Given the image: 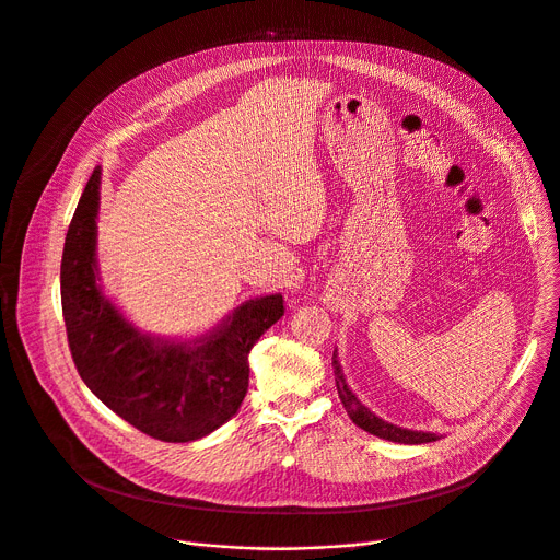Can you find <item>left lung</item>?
<instances>
[{
	"label": "left lung",
	"instance_id": "left-lung-1",
	"mask_svg": "<svg viewBox=\"0 0 560 560\" xmlns=\"http://www.w3.org/2000/svg\"><path fill=\"white\" fill-rule=\"evenodd\" d=\"M331 366H334V378H336V389H338V398L347 411V416L351 418V422L355 427H360L362 431L376 435L381 440H389V442H398V444H427V442H435L440 440L438 433H427V431H413V429H402L398 424L385 422L383 418H378L369 407H364L355 394L349 389L345 374L338 362V353L334 349L331 355Z\"/></svg>",
	"mask_w": 560,
	"mask_h": 560
}]
</instances>
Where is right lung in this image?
I'll return each mask as SVG.
<instances>
[{"label":"right lung","instance_id":"add662e5","mask_svg":"<svg viewBox=\"0 0 560 560\" xmlns=\"http://www.w3.org/2000/svg\"><path fill=\"white\" fill-rule=\"evenodd\" d=\"M98 205L101 166L85 184L61 259L63 320L79 376L138 431L162 442H196L237 413L248 392V353L283 316V296L244 301L196 338L144 334L103 292Z\"/></svg>","mask_w":560,"mask_h":560}]
</instances>
